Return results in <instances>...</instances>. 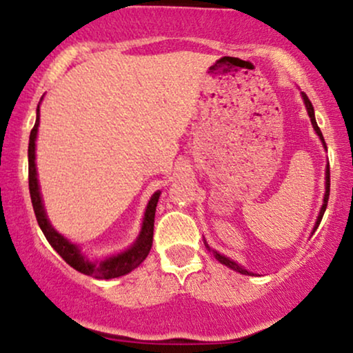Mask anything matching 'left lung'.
Segmentation results:
<instances>
[{
    "mask_svg": "<svg viewBox=\"0 0 353 353\" xmlns=\"http://www.w3.org/2000/svg\"><path fill=\"white\" fill-rule=\"evenodd\" d=\"M301 97H303V101H304V104H306L307 114H310V117H311L312 128H314L316 134H317V136H319L321 142H323L324 149L327 150V145H325V141H324V137H323V132H321L319 125H317V123H316V117H314V108H312V104H311V101H310V98L306 97V93H301ZM329 191H330V172H329V163H327V168H325V193H324V203H323V208H321V211H319V216H317V221H316V225H314V229H312V234H314V230H316L317 228H319V223H321V219H323V216H324V211H325V208H327V201H329ZM206 247H208V250H211V249H210V245H208V243H206ZM211 252H212V254H214L216 260H219V262L223 263V265H225V267H229V268L236 270V272L242 273V275H254V273L249 272V270L242 268L241 265H237L236 262H234V260H230L229 256H225V255H221L219 252H216V250H211Z\"/></svg>",
    "mask_w": 353,
    "mask_h": 353,
    "instance_id": "1",
    "label": "left lung"
}]
</instances>
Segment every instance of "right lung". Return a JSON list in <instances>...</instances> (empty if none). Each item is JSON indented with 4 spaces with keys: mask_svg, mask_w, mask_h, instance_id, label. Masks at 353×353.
<instances>
[{
    "mask_svg": "<svg viewBox=\"0 0 353 353\" xmlns=\"http://www.w3.org/2000/svg\"><path fill=\"white\" fill-rule=\"evenodd\" d=\"M37 129H39V106H37V117L36 124H34L32 130H30L29 136V193H30V201H32L34 214L39 223V228L42 229L43 236L52 247H54L57 254L67 262L70 267H73L77 272L83 273V275H90L98 280H110V278H117L128 275L129 272H132L134 268H137L145 256L149 255L152 249V241H154V221H155V208L159 203L160 191L154 193V196L150 198L149 204H147V210L143 212V221L141 232L136 242L129 247L128 250L121 252V254L108 256V259L97 260V262H91L86 256L81 254L78 249L77 243H72L68 239H65L62 234H59L52 228L49 217L46 214L42 204L41 190H39V180H37V170H36V137H37Z\"/></svg>",
    "mask_w": 353,
    "mask_h": 353,
    "instance_id": "add662e5",
    "label": "right lung"
}]
</instances>
